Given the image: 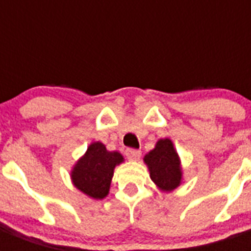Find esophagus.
<instances>
[{
	"mask_svg": "<svg viewBox=\"0 0 251 251\" xmlns=\"http://www.w3.org/2000/svg\"><path fill=\"white\" fill-rule=\"evenodd\" d=\"M142 152L139 151V150H133V149H129L126 150V156H127V159H130V160H138L139 157H141Z\"/></svg>",
	"mask_w": 251,
	"mask_h": 251,
	"instance_id": "esophagus-1",
	"label": "esophagus"
}]
</instances>
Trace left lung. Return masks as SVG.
Here are the masks:
<instances>
[{
  "label": "left lung",
  "mask_w": 251,
  "mask_h": 251,
  "mask_svg": "<svg viewBox=\"0 0 251 251\" xmlns=\"http://www.w3.org/2000/svg\"><path fill=\"white\" fill-rule=\"evenodd\" d=\"M143 161L159 190L171 193L182 183L181 160L169 138L159 139L155 149L146 153Z\"/></svg>",
  "instance_id": "1"
}]
</instances>
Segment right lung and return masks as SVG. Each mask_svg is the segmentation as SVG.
<instances>
[{"mask_svg": "<svg viewBox=\"0 0 251 251\" xmlns=\"http://www.w3.org/2000/svg\"><path fill=\"white\" fill-rule=\"evenodd\" d=\"M124 163L117 151H108L101 142H92L73 167V185L92 199H102L109 194L114 168Z\"/></svg>", "mask_w": 251, "mask_h": 251, "instance_id": "right-lung-1", "label": "right lung"}]
</instances>
